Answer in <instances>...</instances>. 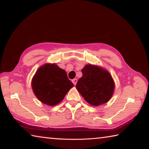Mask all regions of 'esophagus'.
Instances as JSON below:
<instances>
[{"mask_svg": "<svg viewBox=\"0 0 149 149\" xmlns=\"http://www.w3.org/2000/svg\"><path fill=\"white\" fill-rule=\"evenodd\" d=\"M77 82V79H72V83H74V85H76Z\"/></svg>", "mask_w": 149, "mask_h": 149, "instance_id": "esophagus-1", "label": "esophagus"}]
</instances>
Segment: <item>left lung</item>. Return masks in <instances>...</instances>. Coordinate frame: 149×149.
Listing matches in <instances>:
<instances>
[{"label": "left lung", "mask_w": 149, "mask_h": 149, "mask_svg": "<svg viewBox=\"0 0 149 149\" xmlns=\"http://www.w3.org/2000/svg\"><path fill=\"white\" fill-rule=\"evenodd\" d=\"M81 72L83 76L78 80L76 88L85 100L94 106L109 101L115 87L109 73L91 64L84 67Z\"/></svg>", "instance_id": "left-lung-1"}]
</instances>
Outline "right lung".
<instances>
[{
	"instance_id": "right-lung-1",
	"label": "right lung",
	"mask_w": 149,
	"mask_h": 149,
	"mask_svg": "<svg viewBox=\"0 0 149 149\" xmlns=\"http://www.w3.org/2000/svg\"><path fill=\"white\" fill-rule=\"evenodd\" d=\"M72 86L66 72L54 64L40 67L32 81L35 95L40 101L51 106L63 100Z\"/></svg>"
}]
</instances>
